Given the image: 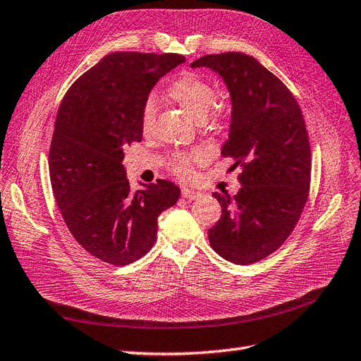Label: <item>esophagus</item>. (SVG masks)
<instances>
[{
    "label": "esophagus",
    "instance_id": "34e87169",
    "mask_svg": "<svg viewBox=\"0 0 361 361\" xmlns=\"http://www.w3.org/2000/svg\"><path fill=\"white\" fill-rule=\"evenodd\" d=\"M181 195L186 198V200H197L201 197V192L195 190V189H189V188H183L181 189Z\"/></svg>",
    "mask_w": 361,
    "mask_h": 361
}]
</instances>
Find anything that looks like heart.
I'll return each mask as SVG.
<instances>
[{"instance_id": "b5f03b06", "label": "heart", "mask_w": 361, "mask_h": 361, "mask_svg": "<svg viewBox=\"0 0 361 361\" xmlns=\"http://www.w3.org/2000/svg\"><path fill=\"white\" fill-rule=\"evenodd\" d=\"M168 96L175 104H178L186 113L195 120H202L210 111V116L214 120L221 117L219 105L215 104V90L209 82L193 75H184L173 80L168 88ZM155 116V100L149 97L146 100L142 113V129L143 133H149ZM204 159V152L193 151V152H180L175 154L171 160V168L175 173L181 177H188L192 172V164Z\"/></svg>"}]
</instances>
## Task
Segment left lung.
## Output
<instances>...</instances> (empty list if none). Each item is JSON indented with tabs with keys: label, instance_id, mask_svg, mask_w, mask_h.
I'll list each match as a JSON object with an SVG mask.
<instances>
[{
	"label": "left lung",
	"instance_id": "left-lung-1",
	"mask_svg": "<svg viewBox=\"0 0 361 361\" xmlns=\"http://www.w3.org/2000/svg\"><path fill=\"white\" fill-rule=\"evenodd\" d=\"M223 79L232 100L228 138L221 154L232 157L241 189L215 192L221 218L207 230L210 245L226 261L264 259L290 236L308 198L311 149L298 102L283 82L244 53L206 54L190 63Z\"/></svg>",
	"mask_w": 361,
	"mask_h": 361
}]
</instances>
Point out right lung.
Wrapping results in <instances>:
<instances>
[{
  "instance_id": "1",
  "label": "right lung",
  "mask_w": 361,
  "mask_h": 361,
  "mask_svg": "<svg viewBox=\"0 0 361 361\" xmlns=\"http://www.w3.org/2000/svg\"><path fill=\"white\" fill-rule=\"evenodd\" d=\"M183 62L173 53H111L62 99L49 154L53 193L71 235L106 264L128 265L149 252L157 219L180 198L168 180L133 190L122 161L125 147L142 142L151 90Z\"/></svg>"
}]
</instances>
